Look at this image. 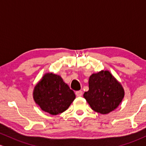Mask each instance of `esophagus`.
I'll return each instance as SVG.
<instances>
[{
  "label": "esophagus",
  "mask_w": 146,
  "mask_h": 146,
  "mask_svg": "<svg viewBox=\"0 0 146 146\" xmlns=\"http://www.w3.org/2000/svg\"><path fill=\"white\" fill-rule=\"evenodd\" d=\"M75 94L77 96H81L82 94H83V92L81 90H79V91H76V92H75Z\"/></svg>",
  "instance_id": "34e87169"
}]
</instances>
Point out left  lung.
Masks as SVG:
<instances>
[{
  "label": "left lung",
  "instance_id": "1",
  "mask_svg": "<svg viewBox=\"0 0 146 146\" xmlns=\"http://www.w3.org/2000/svg\"><path fill=\"white\" fill-rule=\"evenodd\" d=\"M88 83L89 90L83 96L91 108L100 114H106L114 110L125 95L121 84L108 70L92 74Z\"/></svg>",
  "mask_w": 146,
  "mask_h": 146
}]
</instances>
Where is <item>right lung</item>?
I'll return each instance as SVG.
<instances>
[{"instance_id":"obj_1","label":"right lung","mask_w":146,"mask_h":146,"mask_svg":"<svg viewBox=\"0 0 146 146\" xmlns=\"http://www.w3.org/2000/svg\"><path fill=\"white\" fill-rule=\"evenodd\" d=\"M33 98L42 111L56 115L65 112L76 96L61 76L49 72L34 87Z\"/></svg>"}]
</instances>
